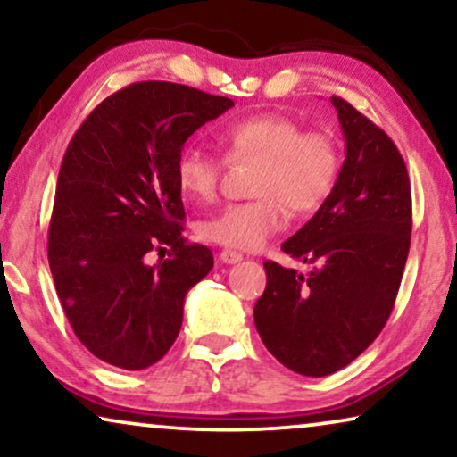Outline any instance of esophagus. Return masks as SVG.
<instances>
[{
  "label": "esophagus",
  "mask_w": 457,
  "mask_h": 457,
  "mask_svg": "<svg viewBox=\"0 0 457 457\" xmlns=\"http://www.w3.org/2000/svg\"><path fill=\"white\" fill-rule=\"evenodd\" d=\"M243 255L239 252H233V249H222L220 252V262L222 264H237V262H241Z\"/></svg>",
  "instance_id": "obj_1"
}]
</instances>
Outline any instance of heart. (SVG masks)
<instances>
[{
	"label": "heart",
	"mask_w": 457,
	"mask_h": 457,
	"mask_svg": "<svg viewBox=\"0 0 457 457\" xmlns=\"http://www.w3.org/2000/svg\"><path fill=\"white\" fill-rule=\"evenodd\" d=\"M230 162H258L253 195L230 204L197 224L202 239L233 249H260L283 230L287 208L308 214L333 193L341 172V152L324 130H303L283 114H255L218 130ZM222 162L208 149L187 145L177 158V183L183 195L208 204L218 195Z\"/></svg>",
	"instance_id": "1"
}]
</instances>
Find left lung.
<instances>
[{
	"instance_id": "left-lung-1",
	"label": "left lung",
	"mask_w": 457,
	"mask_h": 457,
	"mask_svg": "<svg viewBox=\"0 0 457 457\" xmlns=\"http://www.w3.org/2000/svg\"><path fill=\"white\" fill-rule=\"evenodd\" d=\"M345 162L320 210L283 243L308 274L264 262L253 322L268 352L303 377L353 361L383 330L402 283L411 233V191L402 154L341 97Z\"/></svg>"
}]
</instances>
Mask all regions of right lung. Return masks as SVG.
<instances>
[{
  "mask_svg": "<svg viewBox=\"0 0 457 457\" xmlns=\"http://www.w3.org/2000/svg\"><path fill=\"white\" fill-rule=\"evenodd\" d=\"M233 99L164 80L105 97L62 160L47 258L62 310L79 341L112 366L143 370L172 347L185 295L214 266L187 243L177 158ZM171 249L149 267L152 248Z\"/></svg>",
  "mask_w": 457,
  "mask_h": 457,
  "instance_id": "right-lung-1",
  "label": "right lung"
}]
</instances>
